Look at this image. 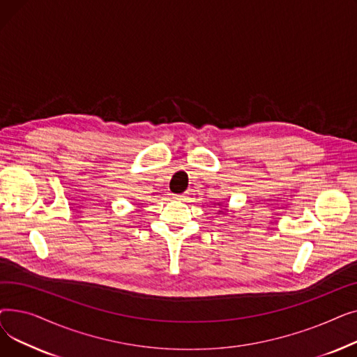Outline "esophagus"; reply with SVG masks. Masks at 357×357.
I'll return each mask as SVG.
<instances>
[{
  "label": "esophagus",
  "instance_id": "esophagus-1",
  "mask_svg": "<svg viewBox=\"0 0 357 357\" xmlns=\"http://www.w3.org/2000/svg\"><path fill=\"white\" fill-rule=\"evenodd\" d=\"M174 198H175V199H179V201H183V199H185V195L178 194V195H174Z\"/></svg>",
  "mask_w": 357,
  "mask_h": 357
}]
</instances>
